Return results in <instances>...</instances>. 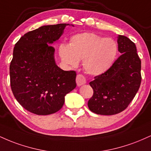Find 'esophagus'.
<instances>
[{"instance_id": "obj_1", "label": "esophagus", "mask_w": 151, "mask_h": 151, "mask_svg": "<svg viewBox=\"0 0 151 151\" xmlns=\"http://www.w3.org/2000/svg\"><path fill=\"white\" fill-rule=\"evenodd\" d=\"M76 82L78 86H80L83 84H86V79L82 74H78L76 78Z\"/></svg>"}]
</instances>
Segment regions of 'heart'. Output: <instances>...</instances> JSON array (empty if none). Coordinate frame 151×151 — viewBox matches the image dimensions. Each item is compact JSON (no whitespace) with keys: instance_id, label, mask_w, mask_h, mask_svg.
<instances>
[{"instance_id":"heart-1","label":"heart","mask_w":151,"mask_h":151,"mask_svg":"<svg viewBox=\"0 0 151 151\" xmlns=\"http://www.w3.org/2000/svg\"><path fill=\"white\" fill-rule=\"evenodd\" d=\"M59 53L62 62L71 67L83 60L87 73L100 75L113 65L118 54V45L111 38H106L93 32H83L71 37L69 45H61Z\"/></svg>"}]
</instances>
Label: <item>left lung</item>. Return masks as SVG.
<instances>
[{"instance_id":"8db88e82","label":"left lung","mask_w":151,"mask_h":151,"mask_svg":"<svg viewBox=\"0 0 151 151\" xmlns=\"http://www.w3.org/2000/svg\"><path fill=\"white\" fill-rule=\"evenodd\" d=\"M117 42L121 56L89 83L93 93L88 107L96 114L114 115L125 110L141 85V61L136 45L124 35L118 36Z\"/></svg>"}]
</instances>
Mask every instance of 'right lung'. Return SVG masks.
Segmentation results:
<instances>
[{
	"mask_svg": "<svg viewBox=\"0 0 151 151\" xmlns=\"http://www.w3.org/2000/svg\"><path fill=\"white\" fill-rule=\"evenodd\" d=\"M67 25L70 24L42 26L27 32L15 45L10 86L17 101L31 113L49 115L58 111L65 95L77 86L76 72L56 65L55 48L50 45L60 39Z\"/></svg>",
	"mask_w": 151,
	"mask_h": 151,
	"instance_id": "right-lung-1",
	"label": "right lung"
}]
</instances>
